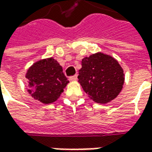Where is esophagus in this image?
Returning <instances> with one entry per match:
<instances>
[{
  "instance_id": "obj_1",
  "label": "esophagus",
  "mask_w": 152,
  "mask_h": 152,
  "mask_svg": "<svg viewBox=\"0 0 152 152\" xmlns=\"http://www.w3.org/2000/svg\"><path fill=\"white\" fill-rule=\"evenodd\" d=\"M77 80V75H75V76H72L70 77V80L71 81H76Z\"/></svg>"
}]
</instances>
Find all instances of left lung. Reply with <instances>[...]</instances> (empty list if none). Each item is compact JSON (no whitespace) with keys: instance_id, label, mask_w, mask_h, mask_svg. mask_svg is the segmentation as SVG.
Instances as JSON below:
<instances>
[{"instance_id":"left-lung-1","label":"left lung","mask_w":152,"mask_h":152,"mask_svg":"<svg viewBox=\"0 0 152 152\" xmlns=\"http://www.w3.org/2000/svg\"><path fill=\"white\" fill-rule=\"evenodd\" d=\"M78 82L93 101L107 103L121 92L124 83L123 68L113 57L102 52L84 58Z\"/></svg>"}]
</instances>
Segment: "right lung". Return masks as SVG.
<instances>
[{
	"label": "right lung",
	"instance_id": "right-lung-1",
	"mask_svg": "<svg viewBox=\"0 0 152 152\" xmlns=\"http://www.w3.org/2000/svg\"><path fill=\"white\" fill-rule=\"evenodd\" d=\"M25 77L28 80V94L44 104L57 101L69 83L62 66L52 57L33 63Z\"/></svg>",
	"mask_w": 152,
	"mask_h": 152
}]
</instances>
